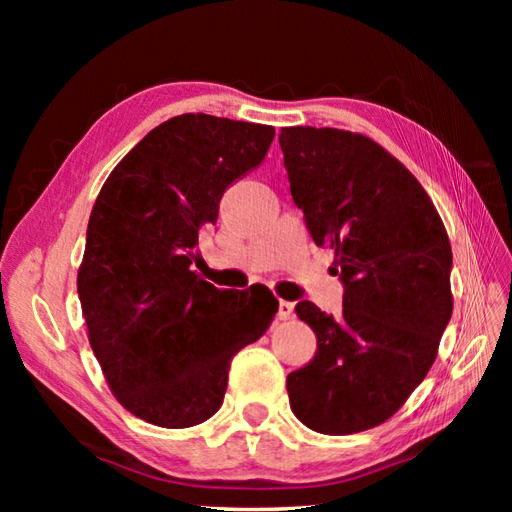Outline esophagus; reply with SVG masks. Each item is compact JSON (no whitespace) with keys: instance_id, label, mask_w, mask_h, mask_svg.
<instances>
[{"instance_id":"1","label":"esophagus","mask_w":512,"mask_h":512,"mask_svg":"<svg viewBox=\"0 0 512 512\" xmlns=\"http://www.w3.org/2000/svg\"><path fill=\"white\" fill-rule=\"evenodd\" d=\"M291 316H293V302L280 300V305H277V318H280V320H289Z\"/></svg>"}]
</instances>
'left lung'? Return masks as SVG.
I'll list each match as a JSON object with an SVG mask.
<instances>
[{
  "label": "left lung",
  "instance_id": "1",
  "mask_svg": "<svg viewBox=\"0 0 512 512\" xmlns=\"http://www.w3.org/2000/svg\"><path fill=\"white\" fill-rule=\"evenodd\" d=\"M291 196L316 246L334 250L343 314L296 305L318 350L287 377L291 411L309 429L345 436L400 409L436 359L452 318V246L413 173L370 137L282 128Z\"/></svg>",
  "mask_w": 512,
  "mask_h": 512
}]
</instances>
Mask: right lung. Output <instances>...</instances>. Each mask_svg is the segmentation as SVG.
Returning <instances> with one entry per match:
<instances>
[{"instance_id": "obj_1", "label": "right lung", "mask_w": 512, "mask_h": 512, "mask_svg": "<svg viewBox=\"0 0 512 512\" xmlns=\"http://www.w3.org/2000/svg\"><path fill=\"white\" fill-rule=\"evenodd\" d=\"M273 137V126L187 112L155 126L101 187L76 287L94 357L137 418L167 429L212 418L232 357L277 314L266 287L225 291L192 271L223 192Z\"/></svg>"}]
</instances>
